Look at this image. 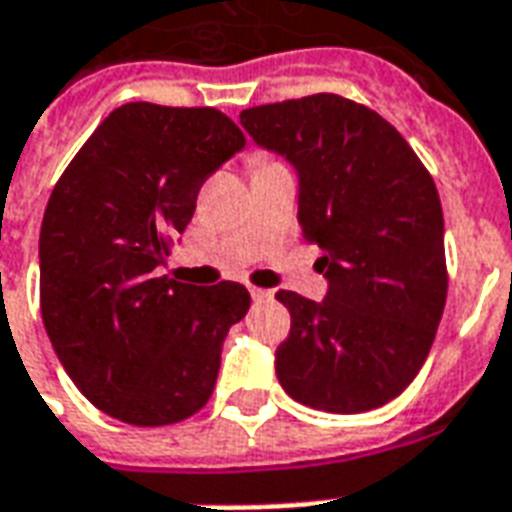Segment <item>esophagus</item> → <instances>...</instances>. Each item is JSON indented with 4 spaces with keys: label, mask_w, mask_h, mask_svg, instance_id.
Listing matches in <instances>:
<instances>
[{
    "label": "esophagus",
    "mask_w": 512,
    "mask_h": 512,
    "mask_svg": "<svg viewBox=\"0 0 512 512\" xmlns=\"http://www.w3.org/2000/svg\"><path fill=\"white\" fill-rule=\"evenodd\" d=\"M249 293H252V301H257V304L274 298V290H263V287H249Z\"/></svg>",
    "instance_id": "esophagus-1"
}]
</instances>
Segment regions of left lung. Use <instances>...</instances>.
<instances>
[{"instance_id": "left-lung-1", "label": "left lung", "mask_w": 512, "mask_h": 512, "mask_svg": "<svg viewBox=\"0 0 512 512\" xmlns=\"http://www.w3.org/2000/svg\"><path fill=\"white\" fill-rule=\"evenodd\" d=\"M241 127L298 173V225L323 249V301L279 290L276 377L312 410H377L420 372L448 298L437 187L410 143L339 94L257 105Z\"/></svg>"}]
</instances>
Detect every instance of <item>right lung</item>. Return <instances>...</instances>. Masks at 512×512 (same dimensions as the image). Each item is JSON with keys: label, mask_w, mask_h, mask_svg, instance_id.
Listing matches in <instances>:
<instances>
[{"label": "right lung", "mask_w": 512, "mask_h": 512, "mask_svg": "<svg viewBox=\"0 0 512 512\" xmlns=\"http://www.w3.org/2000/svg\"><path fill=\"white\" fill-rule=\"evenodd\" d=\"M244 143L217 108L127 102L51 192L40 227L45 331L78 391L121 423H179L214 391L249 293L238 282L184 285L157 266L203 181Z\"/></svg>", "instance_id": "add662e5"}]
</instances>
